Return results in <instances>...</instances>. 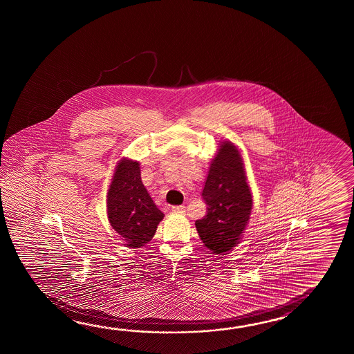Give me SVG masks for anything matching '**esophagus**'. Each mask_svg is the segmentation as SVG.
Segmentation results:
<instances>
[{"mask_svg": "<svg viewBox=\"0 0 354 354\" xmlns=\"http://www.w3.org/2000/svg\"><path fill=\"white\" fill-rule=\"evenodd\" d=\"M172 211L174 212H178V214H185L186 212V207L185 206H174Z\"/></svg>", "mask_w": 354, "mask_h": 354, "instance_id": "obj_1", "label": "esophagus"}]
</instances>
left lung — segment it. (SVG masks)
<instances>
[{"instance_id":"1","label":"left lung","mask_w":354,"mask_h":354,"mask_svg":"<svg viewBox=\"0 0 354 354\" xmlns=\"http://www.w3.org/2000/svg\"><path fill=\"white\" fill-rule=\"evenodd\" d=\"M203 197L207 211L196 220V230L211 253L223 254L241 243L253 209L244 160L230 140L220 142L211 159Z\"/></svg>"}]
</instances>
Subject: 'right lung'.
Masks as SVG:
<instances>
[{"label": "right lung", "mask_w": 354, "mask_h": 354, "mask_svg": "<svg viewBox=\"0 0 354 354\" xmlns=\"http://www.w3.org/2000/svg\"><path fill=\"white\" fill-rule=\"evenodd\" d=\"M106 209L110 225L128 248H140L151 241L165 218L142 182L140 163L128 157L116 163Z\"/></svg>", "instance_id": "add662e5"}]
</instances>
